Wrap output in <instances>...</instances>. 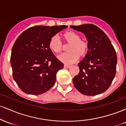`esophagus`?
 I'll return each mask as SVG.
<instances>
[{
	"label": "esophagus",
	"instance_id": "34e87169",
	"mask_svg": "<svg viewBox=\"0 0 126 126\" xmlns=\"http://www.w3.org/2000/svg\"><path fill=\"white\" fill-rule=\"evenodd\" d=\"M70 66H69V65H67V64H64V69H69V67H70Z\"/></svg>",
	"mask_w": 126,
	"mask_h": 126
}]
</instances>
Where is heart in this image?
<instances>
[{
	"label": "heart",
	"instance_id": "1",
	"mask_svg": "<svg viewBox=\"0 0 126 126\" xmlns=\"http://www.w3.org/2000/svg\"><path fill=\"white\" fill-rule=\"evenodd\" d=\"M64 38L70 43L68 47L69 51L62 53L59 55V60L66 64H71L79 59V54H85L88 49V44L86 42L80 40V36L72 31L67 32L64 34ZM49 47L52 51L59 53L62 50V43L58 35H54L51 37L49 42Z\"/></svg>",
	"mask_w": 126,
	"mask_h": 126
}]
</instances>
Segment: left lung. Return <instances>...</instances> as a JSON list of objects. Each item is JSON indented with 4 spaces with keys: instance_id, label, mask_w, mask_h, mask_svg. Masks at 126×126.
I'll return each mask as SVG.
<instances>
[{
    "instance_id": "obj_1",
    "label": "left lung",
    "mask_w": 126,
    "mask_h": 126,
    "mask_svg": "<svg viewBox=\"0 0 126 126\" xmlns=\"http://www.w3.org/2000/svg\"><path fill=\"white\" fill-rule=\"evenodd\" d=\"M70 27L81 32L88 41V51L78 63L79 74L73 79L80 93L93 96L103 93L110 87L116 73L117 58L110 40L102 30L93 24Z\"/></svg>"
}]
</instances>
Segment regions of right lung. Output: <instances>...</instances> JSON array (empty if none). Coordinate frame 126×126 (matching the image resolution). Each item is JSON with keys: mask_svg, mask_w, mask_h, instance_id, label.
<instances>
[{"mask_svg": "<svg viewBox=\"0 0 126 126\" xmlns=\"http://www.w3.org/2000/svg\"><path fill=\"white\" fill-rule=\"evenodd\" d=\"M67 25H38L25 30L18 37L12 49L11 64L14 80L28 94L40 95L54 85L57 72L64 64L49 47L53 36Z\"/></svg>", "mask_w": 126, "mask_h": 126, "instance_id": "right-lung-1", "label": "right lung"}]
</instances>
